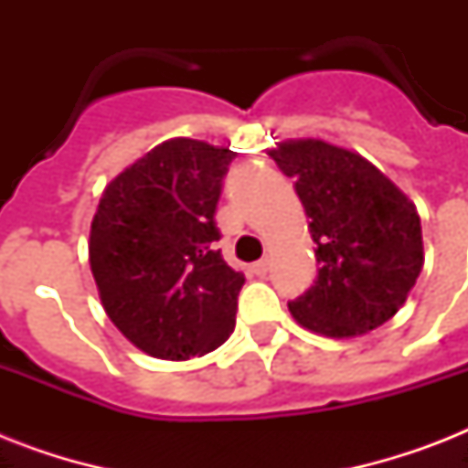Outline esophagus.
I'll return each mask as SVG.
<instances>
[{
    "instance_id": "esophagus-1",
    "label": "esophagus",
    "mask_w": 468,
    "mask_h": 468,
    "mask_svg": "<svg viewBox=\"0 0 468 468\" xmlns=\"http://www.w3.org/2000/svg\"><path fill=\"white\" fill-rule=\"evenodd\" d=\"M250 270H252V274H257V277H264V274L270 271V260H260V262L252 264Z\"/></svg>"
}]
</instances>
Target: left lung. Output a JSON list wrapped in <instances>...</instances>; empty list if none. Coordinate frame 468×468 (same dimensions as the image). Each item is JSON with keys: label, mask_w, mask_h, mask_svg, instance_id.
<instances>
[{"label": "left lung", "mask_w": 468, "mask_h": 468, "mask_svg": "<svg viewBox=\"0 0 468 468\" xmlns=\"http://www.w3.org/2000/svg\"><path fill=\"white\" fill-rule=\"evenodd\" d=\"M270 157L306 208L318 277L289 303L293 320L325 337H356L384 325L420 277L418 208L359 153L320 141H282Z\"/></svg>", "instance_id": "1"}]
</instances>
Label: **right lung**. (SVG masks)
Returning a JSON list of instances; mask_svg holds the SVG:
<instances>
[{
  "mask_svg": "<svg viewBox=\"0 0 468 468\" xmlns=\"http://www.w3.org/2000/svg\"><path fill=\"white\" fill-rule=\"evenodd\" d=\"M230 148L172 138L106 184L90 267L106 315L145 355L184 362L230 337L245 277L216 250Z\"/></svg>",
  "mask_w": 468,
  "mask_h": 468,
  "instance_id": "right-lung-1",
  "label": "right lung"
}]
</instances>
